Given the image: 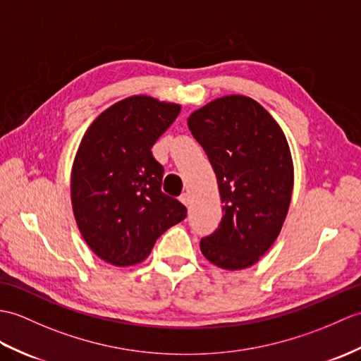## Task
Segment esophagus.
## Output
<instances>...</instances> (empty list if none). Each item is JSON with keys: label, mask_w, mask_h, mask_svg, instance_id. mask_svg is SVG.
I'll return each mask as SVG.
<instances>
[{"label": "esophagus", "mask_w": 361, "mask_h": 361, "mask_svg": "<svg viewBox=\"0 0 361 361\" xmlns=\"http://www.w3.org/2000/svg\"><path fill=\"white\" fill-rule=\"evenodd\" d=\"M180 201H181V203L184 204V206H189L190 204V197H189V194H183L181 197H180Z\"/></svg>", "instance_id": "obj_1"}]
</instances>
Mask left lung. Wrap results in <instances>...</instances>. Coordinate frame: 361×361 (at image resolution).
Returning a JSON list of instances; mask_svg holds the SVG:
<instances>
[{
	"mask_svg": "<svg viewBox=\"0 0 361 361\" xmlns=\"http://www.w3.org/2000/svg\"><path fill=\"white\" fill-rule=\"evenodd\" d=\"M192 135L219 181L223 216L200 249L226 271L254 266L280 235L294 189V163L280 124L255 99L224 95L192 112Z\"/></svg>",
	"mask_w": 361,
	"mask_h": 361,
	"instance_id": "8db88e82",
	"label": "left lung"
}]
</instances>
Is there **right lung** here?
Instances as JSON below:
<instances>
[{"instance_id":"1","label":"right lung","mask_w":361,"mask_h":361,"mask_svg":"<svg viewBox=\"0 0 361 361\" xmlns=\"http://www.w3.org/2000/svg\"><path fill=\"white\" fill-rule=\"evenodd\" d=\"M181 111L177 103L132 95L107 107L85 132L71 173L75 221L86 245L114 266L146 259L157 238L186 219L161 192L155 141Z\"/></svg>"}]
</instances>
